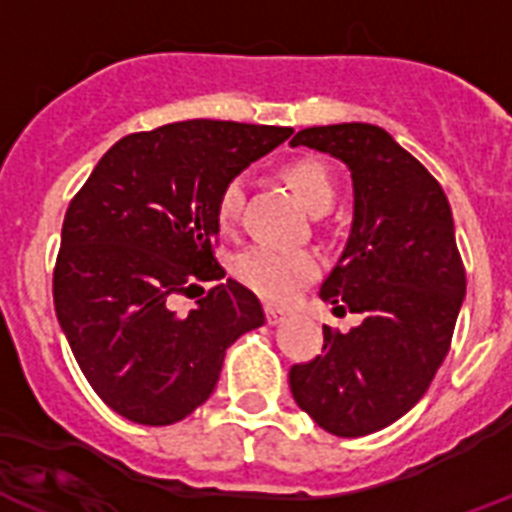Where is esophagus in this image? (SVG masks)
<instances>
[{"label":"esophagus","mask_w":512,"mask_h":512,"mask_svg":"<svg viewBox=\"0 0 512 512\" xmlns=\"http://www.w3.org/2000/svg\"><path fill=\"white\" fill-rule=\"evenodd\" d=\"M265 317H268L270 325H278V322L286 320V312H281V309L270 307V304H265Z\"/></svg>","instance_id":"esophagus-1"}]
</instances>
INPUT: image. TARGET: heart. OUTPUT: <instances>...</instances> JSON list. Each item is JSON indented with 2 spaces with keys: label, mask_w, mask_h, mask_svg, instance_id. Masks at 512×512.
<instances>
[{
  "label": "heart",
  "mask_w": 512,
  "mask_h": 512,
  "mask_svg": "<svg viewBox=\"0 0 512 512\" xmlns=\"http://www.w3.org/2000/svg\"><path fill=\"white\" fill-rule=\"evenodd\" d=\"M283 179L294 195L307 205L312 213H325L336 203V182L328 166L317 158H296L283 166ZM244 200V187L239 179H231L218 195L216 216L223 229H229L239 216ZM234 276L263 296L268 302L289 304L309 281L320 273V257L312 249H281L270 244H252L234 257Z\"/></svg>",
  "instance_id": "1"
}]
</instances>
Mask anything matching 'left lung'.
<instances>
[{
	"label": "left lung",
	"mask_w": 512,
	"mask_h": 512,
	"mask_svg": "<svg viewBox=\"0 0 512 512\" xmlns=\"http://www.w3.org/2000/svg\"><path fill=\"white\" fill-rule=\"evenodd\" d=\"M291 145L351 171L354 221L320 296L362 315L349 333L322 325V354L291 367V395L330 435H372L414 409L450 349L466 299L453 213L435 176L375 124L307 127Z\"/></svg>",
	"instance_id": "obj_1"
}]
</instances>
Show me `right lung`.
<instances>
[{
    "mask_svg": "<svg viewBox=\"0 0 512 512\" xmlns=\"http://www.w3.org/2000/svg\"><path fill=\"white\" fill-rule=\"evenodd\" d=\"M291 127L190 119L111 145L67 208L54 309L85 380L111 411L166 427L205 403L226 349L260 328V299L213 257L218 195ZM217 286L187 316L174 293Z\"/></svg>",
    "mask_w": 512,
    "mask_h": 512,
    "instance_id": "obj_1",
    "label": "right lung"
}]
</instances>
